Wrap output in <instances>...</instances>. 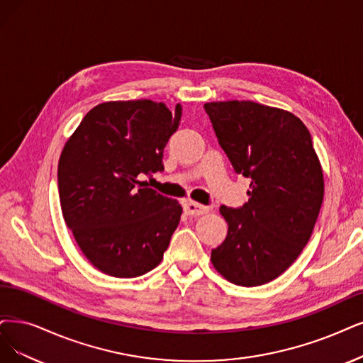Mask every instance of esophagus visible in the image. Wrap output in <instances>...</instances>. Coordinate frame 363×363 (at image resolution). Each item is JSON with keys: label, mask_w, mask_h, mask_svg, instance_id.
I'll use <instances>...</instances> for the list:
<instances>
[{"label": "esophagus", "mask_w": 363, "mask_h": 363, "mask_svg": "<svg viewBox=\"0 0 363 363\" xmlns=\"http://www.w3.org/2000/svg\"><path fill=\"white\" fill-rule=\"evenodd\" d=\"M184 212L186 213V216H191V217H199V216H203V213H206L209 211L208 206H203L200 205L197 202H193V200H184Z\"/></svg>", "instance_id": "esophagus-1"}]
</instances>
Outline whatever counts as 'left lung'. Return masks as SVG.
Segmentation results:
<instances>
[{"instance_id":"8db88e82","label":"left lung","mask_w":363,"mask_h":363,"mask_svg":"<svg viewBox=\"0 0 363 363\" xmlns=\"http://www.w3.org/2000/svg\"><path fill=\"white\" fill-rule=\"evenodd\" d=\"M205 111L235 172L251 179L244 206L220 208L229 230L211 262L236 286L266 284L299 257L323 203L311 134L293 113L248 100L212 101Z\"/></svg>"}]
</instances>
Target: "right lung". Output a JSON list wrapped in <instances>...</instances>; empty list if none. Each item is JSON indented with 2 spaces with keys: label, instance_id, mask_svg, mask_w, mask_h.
Masks as SVG:
<instances>
[{
  "label": "right lung",
  "instance_id": "add662e5",
  "mask_svg": "<svg viewBox=\"0 0 363 363\" xmlns=\"http://www.w3.org/2000/svg\"><path fill=\"white\" fill-rule=\"evenodd\" d=\"M152 100L106 101L85 115L58 163L62 217L85 257L106 275L134 278L160 264L181 220L178 200L139 181L163 172V152L178 130Z\"/></svg>",
  "mask_w": 363,
  "mask_h": 363
}]
</instances>
